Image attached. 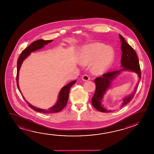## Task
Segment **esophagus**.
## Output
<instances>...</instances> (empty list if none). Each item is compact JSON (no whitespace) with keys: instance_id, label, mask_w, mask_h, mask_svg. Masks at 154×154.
I'll return each instance as SVG.
<instances>
[{"instance_id":"34e87169","label":"esophagus","mask_w":154,"mask_h":154,"mask_svg":"<svg viewBox=\"0 0 154 154\" xmlns=\"http://www.w3.org/2000/svg\"><path fill=\"white\" fill-rule=\"evenodd\" d=\"M82 79L83 81H88L90 79V76L88 75H84L82 77Z\"/></svg>"}]
</instances>
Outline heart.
I'll use <instances>...</instances> for the list:
<instances>
[{"label": "heart", "mask_w": 154, "mask_h": 154, "mask_svg": "<svg viewBox=\"0 0 154 154\" xmlns=\"http://www.w3.org/2000/svg\"><path fill=\"white\" fill-rule=\"evenodd\" d=\"M114 51L102 43H94L84 48L81 53V63L88 65L94 62L91 70L95 74H101L109 68L113 62Z\"/></svg>", "instance_id": "obj_1"}]
</instances>
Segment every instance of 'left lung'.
I'll return each mask as SVG.
<instances>
[{"instance_id":"8db88e82","label":"left lung","mask_w":154,"mask_h":154,"mask_svg":"<svg viewBox=\"0 0 154 154\" xmlns=\"http://www.w3.org/2000/svg\"><path fill=\"white\" fill-rule=\"evenodd\" d=\"M121 41V66L123 67L119 71H113L103 73L100 77H97L94 79L96 83V88L94 94L92 98V104L93 107L98 111L101 112H111L112 111L107 110L101 105L102 99L103 94L105 93L107 90H108L111 85V81L115 78L117 75L120 73L121 71L129 70L133 71L137 73L139 77V82L137 84L136 88L133 93L129 96L123 99L119 103V108L124 107L125 105L131 101L133 98L136 89L139 85L140 80L141 77V72L139 64V59L135 51L131 47L128 43L126 42L124 37L119 34Z\"/></svg>"}]
</instances>
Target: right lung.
I'll return each instance as SVG.
<instances>
[{
	"label": "right lung",
	"instance_id": "1",
	"mask_svg": "<svg viewBox=\"0 0 154 154\" xmlns=\"http://www.w3.org/2000/svg\"><path fill=\"white\" fill-rule=\"evenodd\" d=\"M53 40H38L34 41L33 43H31L30 45L28 46L27 48L25 49L23 51H22V53L20 54V56L18 58V62H17V86H18V89L19 91L20 92V93L22 94L21 92L19 86L18 85V79H19V71L20 68L21 64L23 63V61L25 59L28 55H30V53L32 51H36L38 49H39L40 48H42L44 45H47L48 43H50ZM77 81H72L70 83L67 84L66 85L64 86L63 88L61 89L60 92L59 93L58 95V100L57 103H56L54 106L51 107L50 109H38L36 108L34 106H32L30 105V103L26 101L25 99L24 98L23 96V98L25 100L26 102L28 104V106L31 107L32 109H34V111L36 112H38L40 113H57L58 112H60L62 111L65 107H66L67 102L68 100L69 94V91L71 88L73 84H75Z\"/></svg>",
	"mask_w": 154,
	"mask_h": 154
}]
</instances>
